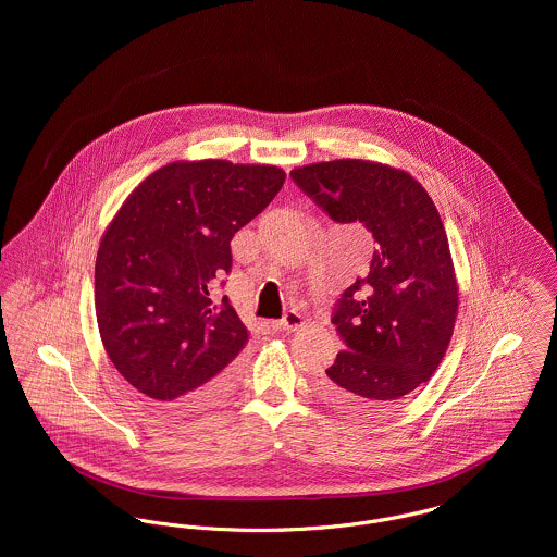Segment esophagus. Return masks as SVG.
<instances>
[{"instance_id":"esophagus-1","label":"esophagus","mask_w":557,"mask_h":557,"mask_svg":"<svg viewBox=\"0 0 557 557\" xmlns=\"http://www.w3.org/2000/svg\"><path fill=\"white\" fill-rule=\"evenodd\" d=\"M305 325V318L298 313V311H287L283 319L276 323V327L285 330V332H294V330H300Z\"/></svg>"}]
</instances>
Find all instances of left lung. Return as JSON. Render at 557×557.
<instances>
[{"label":"left lung","instance_id":"8db88e82","mask_svg":"<svg viewBox=\"0 0 557 557\" xmlns=\"http://www.w3.org/2000/svg\"><path fill=\"white\" fill-rule=\"evenodd\" d=\"M292 180L336 223L375 239L364 278L347 287L332 323L343 341L318 377L330 403L377 413L431 380L457 321L459 287L440 212L407 171L341 159L294 169Z\"/></svg>","mask_w":557,"mask_h":557}]
</instances>
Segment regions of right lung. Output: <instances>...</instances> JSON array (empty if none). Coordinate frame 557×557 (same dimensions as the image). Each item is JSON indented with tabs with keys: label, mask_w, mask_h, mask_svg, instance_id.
Returning a JSON list of instances; mask_svg holds the SVG:
<instances>
[{
	"label": "right lung",
	"mask_w": 557,
	"mask_h": 557,
	"mask_svg": "<svg viewBox=\"0 0 557 557\" xmlns=\"http://www.w3.org/2000/svg\"><path fill=\"white\" fill-rule=\"evenodd\" d=\"M274 164L175 160L148 175L102 234L94 300L104 351L139 393L173 411L214 405L248 330L212 285L230 242L276 197Z\"/></svg>",
	"instance_id": "obj_1"
}]
</instances>
